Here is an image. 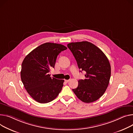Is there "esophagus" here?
Returning a JSON list of instances; mask_svg holds the SVG:
<instances>
[{
  "label": "esophagus",
  "mask_w": 133,
  "mask_h": 133,
  "mask_svg": "<svg viewBox=\"0 0 133 133\" xmlns=\"http://www.w3.org/2000/svg\"><path fill=\"white\" fill-rule=\"evenodd\" d=\"M70 81V79H65V81L66 83L69 82Z\"/></svg>",
  "instance_id": "1"
}]
</instances>
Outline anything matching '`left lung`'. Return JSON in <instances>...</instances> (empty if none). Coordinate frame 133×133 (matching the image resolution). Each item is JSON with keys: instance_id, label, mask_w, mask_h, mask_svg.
<instances>
[{"instance_id": "8db88e82", "label": "left lung", "mask_w": 133, "mask_h": 133, "mask_svg": "<svg viewBox=\"0 0 133 133\" xmlns=\"http://www.w3.org/2000/svg\"><path fill=\"white\" fill-rule=\"evenodd\" d=\"M67 47L74 56L78 68L86 72L85 78L79 79L77 88L72 90L83 102L97 101L109 84L111 66L108 58L101 49L87 41L70 43Z\"/></svg>"}]
</instances>
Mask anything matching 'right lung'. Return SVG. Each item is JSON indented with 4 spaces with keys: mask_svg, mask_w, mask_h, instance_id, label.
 <instances>
[{
    "mask_svg": "<svg viewBox=\"0 0 133 133\" xmlns=\"http://www.w3.org/2000/svg\"><path fill=\"white\" fill-rule=\"evenodd\" d=\"M67 49L61 44L45 43L24 58L21 65V81L35 101L39 103L50 102L61 91L64 79L52 78L49 73L51 68H55L58 55Z\"/></svg>",
    "mask_w": 133,
    "mask_h": 133,
    "instance_id": "obj_1",
    "label": "right lung"
}]
</instances>
